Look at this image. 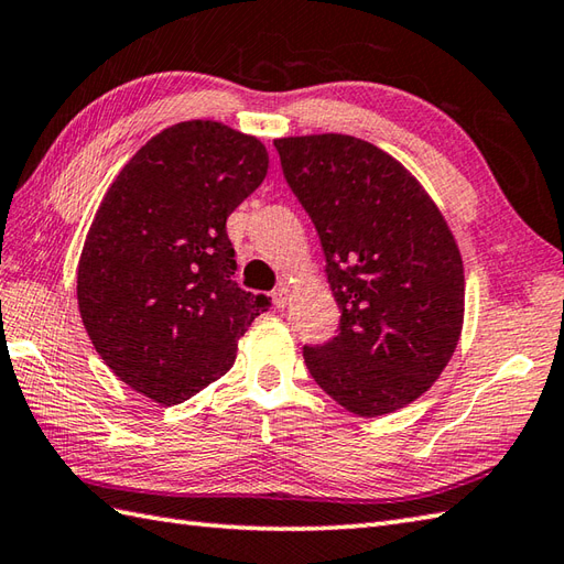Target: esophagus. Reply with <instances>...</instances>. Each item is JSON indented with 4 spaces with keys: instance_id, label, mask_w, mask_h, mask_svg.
<instances>
[{
    "instance_id": "34e87169",
    "label": "esophagus",
    "mask_w": 564,
    "mask_h": 564,
    "mask_svg": "<svg viewBox=\"0 0 564 564\" xmlns=\"http://www.w3.org/2000/svg\"><path fill=\"white\" fill-rule=\"evenodd\" d=\"M288 303H291V291H288L285 285H279L276 291H273V305H276V310H285Z\"/></svg>"
}]
</instances>
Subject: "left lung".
Segmentation results:
<instances>
[{
  "label": "left lung",
  "mask_w": 564,
  "mask_h": 564,
  "mask_svg": "<svg viewBox=\"0 0 564 564\" xmlns=\"http://www.w3.org/2000/svg\"><path fill=\"white\" fill-rule=\"evenodd\" d=\"M326 257L338 334L305 346L310 375L360 417L435 384L464 326V261L437 204L382 149L348 134L273 141Z\"/></svg>",
  "instance_id": "1"
}]
</instances>
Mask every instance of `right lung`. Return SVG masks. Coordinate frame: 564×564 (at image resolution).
<instances>
[{"instance_id": "1", "label": "right lung", "mask_w": 564, "mask_h": 564, "mask_svg": "<svg viewBox=\"0 0 564 564\" xmlns=\"http://www.w3.org/2000/svg\"><path fill=\"white\" fill-rule=\"evenodd\" d=\"M267 170L257 137L189 120L143 143L102 196L78 259V312L105 365L155 403L226 375L269 305L232 281L226 232Z\"/></svg>"}]
</instances>
